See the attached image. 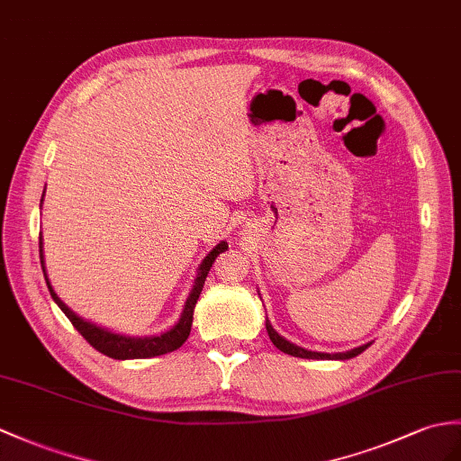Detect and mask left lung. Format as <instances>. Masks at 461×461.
<instances>
[{
  "label": "left lung",
  "instance_id": "obj_1",
  "mask_svg": "<svg viewBox=\"0 0 461 461\" xmlns=\"http://www.w3.org/2000/svg\"><path fill=\"white\" fill-rule=\"evenodd\" d=\"M265 328H267V334H269L271 341L275 344V348H279L283 353H288V356L293 357H303V359H351L359 356L361 351H366L371 344H363L359 348H353L349 351H344V353H322V351H310V349H304L301 346L293 344V341L285 339L279 331H276L273 326H271V320L267 318L265 320Z\"/></svg>",
  "mask_w": 461,
  "mask_h": 461
}]
</instances>
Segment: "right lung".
<instances>
[{
    "label": "right lung",
    "mask_w": 461,
    "mask_h": 461,
    "mask_svg": "<svg viewBox=\"0 0 461 461\" xmlns=\"http://www.w3.org/2000/svg\"><path fill=\"white\" fill-rule=\"evenodd\" d=\"M42 200H45V192H42V198H41V206H42ZM228 249V241H220L216 248H213L204 259H202L200 267H198V273H196V279L194 285H192V291L186 298L185 308H182V314L178 318V322L175 326H170L167 331H160V334L155 336H125V334H117V331H112L108 328H102L98 324L90 322V320H84L82 316H78L74 310H70L67 304H64L59 294L55 293V288H52L49 276H47V269H45V255H42V233L39 235V255H41V267H42V273H45V281L47 286L50 291L52 301L59 304V308L62 310L67 318L72 322V326L77 328L80 334L84 336V339L88 341V344L98 349L104 356H108L112 359H145V357H157V356H163V353L168 351H175L178 349L182 344H185L186 338L190 336V328H192V316H194V306L198 296L202 293V288H204V281L206 276L212 269L213 261H216V257L220 253H223Z\"/></svg>",
    "instance_id": "1"
}]
</instances>
